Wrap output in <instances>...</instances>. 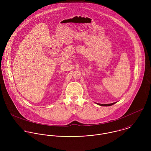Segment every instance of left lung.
Here are the masks:
<instances>
[{
	"label": "left lung",
	"instance_id": "1",
	"mask_svg": "<svg viewBox=\"0 0 151 151\" xmlns=\"http://www.w3.org/2000/svg\"><path fill=\"white\" fill-rule=\"evenodd\" d=\"M115 103H112V104H98L100 106H111L113 105V104H114Z\"/></svg>",
	"mask_w": 151,
	"mask_h": 151
}]
</instances>
